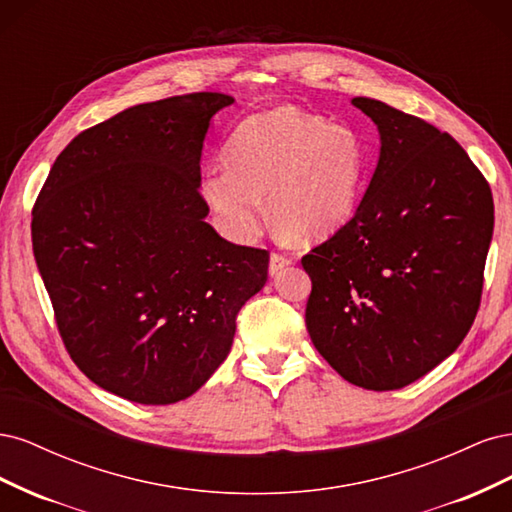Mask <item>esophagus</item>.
Returning <instances> with one entry per match:
<instances>
[{
    "mask_svg": "<svg viewBox=\"0 0 512 512\" xmlns=\"http://www.w3.org/2000/svg\"><path fill=\"white\" fill-rule=\"evenodd\" d=\"M290 262H292V260H290L286 254L273 252V254H271V258H269V273H271V275H277V273H280L284 267H288Z\"/></svg>",
    "mask_w": 512,
    "mask_h": 512,
    "instance_id": "34e87169",
    "label": "esophagus"
}]
</instances>
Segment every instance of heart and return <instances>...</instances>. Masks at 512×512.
I'll list each match as a JSON object with an SVG mask.
<instances>
[{
  "mask_svg": "<svg viewBox=\"0 0 512 512\" xmlns=\"http://www.w3.org/2000/svg\"><path fill=\"white\" fill-rule=\"evenodd\" d=\"M226 164L200 179V194L215 224L237 243H250L271 220L299 243H314L342 228L356 209L367 177L363 141L344 123L290 106L239 123Z\"/></svg>",
  "mask_w": 512,
  "mask_h": 512,
  "instance_id": "heart-1",
  "label": "heart"
}]
</instances>
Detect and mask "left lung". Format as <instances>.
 Returning <instances> with one entry per match:
<instances>
[{
    "instance_id": "8db88e82",
    "label": "left lung",
    "mask_w": 512,
    "mask_h": 512,
    "mask_svg": "<svg viewBox=\"0 0 512 512\" xmlns=\"http://www.w3.org/2000/svg\"><path fill=\"white\" fill-rule=\"evenodd\" d=\"M380 156L346 226L303 256L305 324L344 380L395 391L468 335L493 235L489 183L451 134L371 98Z\"/></svg>"
}]
</instances>
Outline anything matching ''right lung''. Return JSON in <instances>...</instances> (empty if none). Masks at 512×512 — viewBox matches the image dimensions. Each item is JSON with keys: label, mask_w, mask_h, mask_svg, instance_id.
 I'll return each mask as SVG.
<instances>
[{"label": "right lung", "mask_w": 512, "mask_h": 512, "mask_svg": "<svg viewBox=\"0 0 512 512\" xmlns=\"http://www.w3.org/2000/svg\"><path fill=\"white\" fill-rule=\"evenodd\" d=\"M213 91L130 106L59 153L32 241L61 339L100 389L145 406L194 395L228 356L269 252L205 222L200 156Z\"/></svg>", "instance_id": "1"}]
</instances>
